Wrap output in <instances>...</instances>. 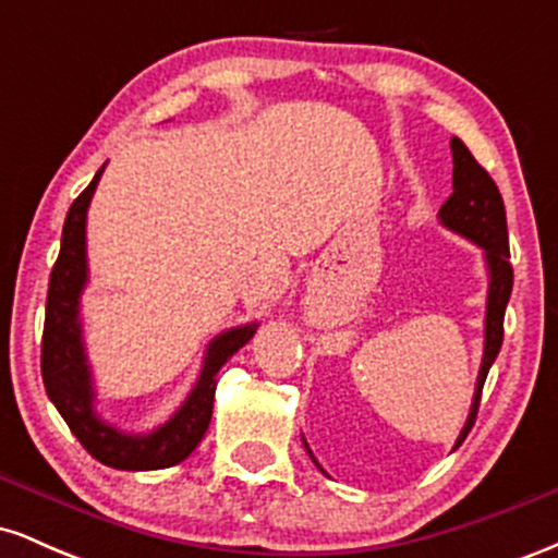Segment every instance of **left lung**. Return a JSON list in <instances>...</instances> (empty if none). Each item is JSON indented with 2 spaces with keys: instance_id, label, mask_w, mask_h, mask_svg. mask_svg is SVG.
<instances>
[{
  "instance_id": "obj_1",
  "label": "left lung",
  "mask_w": 558,
  "mask_h": 558,
  "mask_svg": "<svg viewBox=\"0 0 558 558\" xmlns=\"http://www.w3.org/2000/svg\"><path fill=\"white\" fill-rule=\"evenodd\" d=\"M453 155V194L446 198L440 207V222L453 233L464 235L466 241L477 243L485 252V267H488V304H485V349L483 364H480L475 399H472L470 417L464 422V430L459 433L457 446L464 444L466 433L472 430L477 417L480 396H483L485 377H488L490 364L496 362L498 351L504 343V312L509 304L511 286H514V270L509 265V230H506V209L504 198L498 194V185L493 183L488 170L480 168L472 151L462 144V138H451ZM306 453L317 464L315 453L306 446ZM317 470L323 466L317 464ZM325 472V470H323Z\"/></svg>"
}]
</instances>
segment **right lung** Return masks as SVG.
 Instances as JSON below:
<instances>
[{
	"label": "right lung",
	"instance_id": "right-lung-1",
	"mask_svg": "<svg viewBox=\"0 0 558 558\" xmlns=\"http://www.w3.org/2000/svg\"><path fill=\"white\" fill-rule=\"evenodd\" d=\"M101 172L86 185V191L70 204V213L62 226L60 257L52 267L47 293V317H44L41 338V377L49 401L68 422L81 446L96 462L114 470H165L183 462L198 446L213 420V403L217 388V373L235 351L248 343L257 332V323L230 328L207 345L202 373L189 399L172 417L146 435L123 433L107 425L94 412V383L92 367L86 360L81 328V293L88 280L86 262V213L99 183Z\"/></svg>",
	"mask_w": 558,
	"mask_h": 558
}]
</instances>
